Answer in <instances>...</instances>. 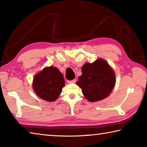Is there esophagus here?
<instances>
[{
  "mask_svg": "<svg viewBox=\"0 0 147 147\" xmlns=\"http://www.w3.org/2000/svg\"><path fill=\"white\" fill-rule=\"evenodd\" d=\"M76 82V80L74 79V80H68L67 82H68V84H74V83H75Z\"/></svg>",
  "mask_w": 147,
  "mask_h": 147,
  "instance_id": "esophagus-1",
  "label": "esophagus"
}]
</instances>
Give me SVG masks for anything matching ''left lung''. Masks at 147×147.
Returning <instances> with one entry per match:
<instances>
[{
    "mask_svg": "<svg viewBox=\"0 0 147 147\" xmlns=\"http://www.w3.org/2000/svg\"><path fill=\"white\" fill-rule=\"evenodd\" d=\"M82 73L76 84L87 100L96 102L108 97L115 86V75L104 59L99 58L92 63H85Z\"/></svg>",
    "mask_w": 147,
    "mask_h": 147,
    "instance_id": "8db88e82",
    "label": "left lung"
}]
</instances>
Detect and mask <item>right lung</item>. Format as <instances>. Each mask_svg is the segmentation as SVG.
<instances>
[{"instance_id":"right-lung-1","label":"right lung","mask_w":147,"mask_h":147,"mask_svg":"<svg viewBox=\"0 0 147 147\" xmlns=\"http://www.w3.org/2000/svg\"><path fill=\"white\" fill-rule=\"evenodd\" d=\"M65 86V80L56 67H45L35 75L33 80L34 91L39 97L49 102L55 101Z\"/></svg>"}]
</instances>
